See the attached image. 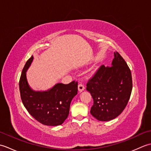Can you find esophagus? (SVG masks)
<instances>
[{
	"mask_svg": "<svg viewBox=\"0 0 151 151\" xmlns=\"http://www.w3.org/2000/svg\"><path fill=\"white\" fill-rule=\"evenodd\" d=\"M78 91L81 93L85 89V87L84 86V85L82 84H79L78 86Z\"/></svg>",
	"mask_w": 151,
	"mask_h": 151,
	"instance_id": "1",
	"label": "esophagus"
}]
</instances>
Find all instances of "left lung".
<instances>
[{"mask_svg":"<svg viewBox=\"0 0 151 151\" xmlns=\"http://www.w3.org/2000/svg\"><path fill=\"white\" fill-rule=\"evenodd\" d=\"M132 89V75L124 60L117 52L111 67L102 65L87 84L93 99L90 113L101 121L119 115L129 101Z\"/></svg>","mask_w":151,"mask_h":151,"instance_id":"8db88e82","label":"left lung"}]
</instances>
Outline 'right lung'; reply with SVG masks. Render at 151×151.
Returning a JSON list of instances; mask_svg holds the SVG:
<instances>
[{"label":"right lung","instance_id":"add662e5","mask_svg":"<svg viewBox=\"0 0 151 151\" xmlns=\"http://www.w3.org/2000/svg\"><path fill=\"white\" fill-rule=\"evenodd\" d=\"M33 60L32 56L27 62L19 81L22 102L28 113L40 123L58 126L68 117L70 102L77 94L78 83L75 81L68 84L58 83L47 90H34L27 78V71Z\"/></svg>","mask_w":151,"mask_h":151}]
</instances>
